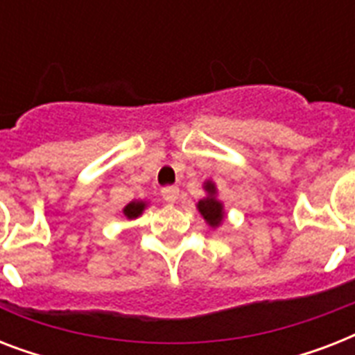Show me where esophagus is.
<instances>
[{"instance_id": "esophagus-1", "label": "esophagus", "mask_w": 355, "mask_h": 355, "mask_svg": "<svg viewBox=\"0 0 355 355\" xmlns=\"http://www.w3.org/2000/svg\"><path fill=\"white\" fill-rule=\"evenodd\" d=\"M162 197L166 202L173 205V202H177L178 199V188L177 186H166V188L162 189Z\"/></svg>"}]
</instances>
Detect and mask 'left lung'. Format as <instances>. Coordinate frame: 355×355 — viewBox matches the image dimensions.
<instances>
[{"label": "left lung", "mask_w": 355, "mask_h": 355, "mask_svg": "<svg viewBox=\"0 0 355 355\" xmlns=\"http://www.w3.org/2000/svg\"><path fill=\"white\" fill-rule=\"evenodd\" d=\"M202 188H205L206 191V197H202V199L197 202V210H199V214L206 221V225H208L211 230H216V228L221 227L223 221H225V217H227L225 205L217 199V186L214 180H205Z\"/></svg>", "instance_id": "1"}]
</instances>
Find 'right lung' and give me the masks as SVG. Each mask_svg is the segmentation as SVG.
<instances>
[{
  "mask_svg": "<svg viewBox=\"0 0 355 355\" xmlns=\"http://www.w3.org/2000/svg\"><path fill=\"white\" fill-rule=\"evenodd\" d=\"M147 208V202L145 200H130L125 208H123V216L127 217L128 221H132V219H138L144 210Z\"/></svg>",
  "mask_w": 355,
  "mask_h": 355,
  "instance_id": "add662e5",
  "label": "right lung"
}]
</instances>
